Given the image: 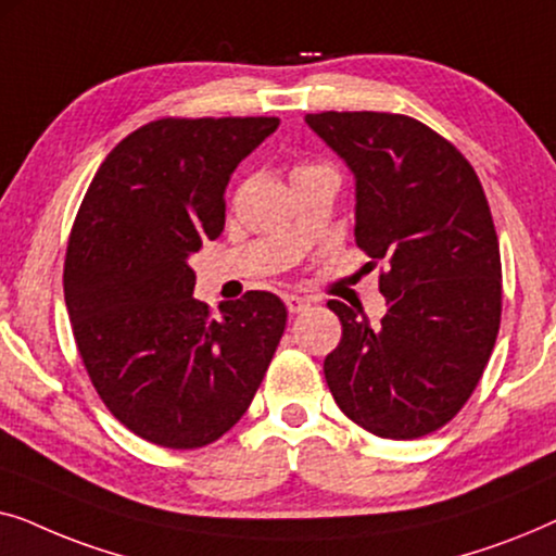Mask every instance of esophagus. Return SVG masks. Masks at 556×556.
Returning a JSON list of instances; mask_svg holds the SVG:
<instances>
[{
    "label": "esophagus",
    "instance_id": "esophagus-1",
    "mask_svg": "<svg viewBox=\"0 0 556 556\" xmlns=\"http://www.w3.org/2000/svg\"><path fill=\"white\" fill-rule=\"evenodd\" d=\"M283 301H286L288 314H303V311L308 308V301H306V299H301V295L288 293V295H283Z\"/></svg>",
    "mask_w": 556,
    "mask_h": 556
}]
</instances>
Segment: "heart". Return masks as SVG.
<instances>
[{
  "label": "heart",
  "mask_w": 556,
  "mask_h": 556,
  "mask_svg": "<svg viewBox=\"0 0 556 556\" xmlns=\"http://www.w3.org/2000/svg\"><path fill=\"white\" fill-rule=\"evenodd\" d=\"M329 166H321V164H299L293 166V174L291 177H301V174H314V172H326Z\"/></svg>",
  "instance_id": "heart-1"
}]
</instances>
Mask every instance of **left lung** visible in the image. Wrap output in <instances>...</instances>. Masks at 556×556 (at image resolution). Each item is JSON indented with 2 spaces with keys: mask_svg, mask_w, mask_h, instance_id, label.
<instances>
[{
  "mask_svg": "<svg viewBox=\"0 0 556 556\" xmlns=\"http://www.w3.org/2000/svg\"><path fill=\"white\" fill-rule=\"evenodd\" d=\"M306 124L356 179L354 238L384 263L387 314L329 301L339 346L326 384L349 420L390 440L451 422L473 394L501 324V253L491 207L468 159L400 113L324 111Z\"/></svg>",
  "mask_w": 556,
  "mask_h": 556,
  "instance_id": "obj_1",
  "label": "left lung"
}]
</instances>
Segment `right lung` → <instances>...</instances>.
Segmentation results:
<instances>
[{"label": "right lung", "mask_w": 556, "mask_h": 556, "mask_svg": "<svg viewBox=\"0 0 556 556\" xmlns=\"http://www.w3.org/2000/svg\"><path fill=\"white\" fill-rule=\"evenodd\" d=\"M276 116L159 118L96 172L67 240L63 288L98 397L149 443L192 451L245 415L286 329L268 291L197 301L189 255L225 227V189Z\"/></svg>", "instance_id": "1"}]
</instances>
